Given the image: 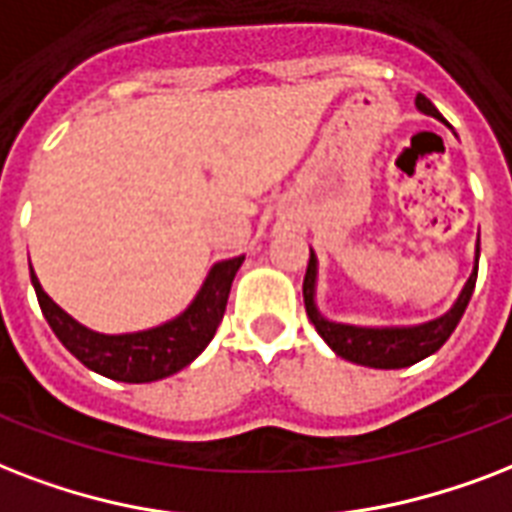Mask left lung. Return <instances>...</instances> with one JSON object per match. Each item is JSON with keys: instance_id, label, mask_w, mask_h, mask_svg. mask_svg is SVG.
<instances>
[{"instance_id": "8db88e82", "label": "left lung", "mask_w": 512, "mask_h": 512, "mask_svg": "<svg viewBox=\"0 0 512 512\" xmlns=\"http://www.w3.org/2000/svg\"><path fill=\"white\" fill-rule=\"evenodd\" d=\"M417 109L427 117L443 120V114L435 109L425 95H417ZM478 256L481 248L475 245L473 272L467 277L465 288L459 291L449 310L438 318L417 323V326H355V323H339V320L326 318L318 307V253L310 248V264L304 275V307L310 315V323L318 328L323 342L339 355V358L358 363L368 368H406L419 360L430 358L446 344L454 328L462 320L467 310V301L473 296L475 277H478Z\"/></svg>"}]
</instances>
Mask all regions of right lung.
Listing matches in <instances>:
<instances>
[{"instance_id":"obj_1","label":"right lung","mask_w":512,"mask_h":512,"mask_svg":"<svg viewBox=\"0 0 512 512\" xmlns=\"http://www.w3.org/2000/svg\"><path fill=\"white\" fill-rule=\"evenodd\" d=\"M243 261L245 256L216 261L184 312H178L176 318L165 320L160 326L130 334H101L82 326L47 296L34 269L31 285L37 291L39 307L53 334L82 366L114 382L146 384L178 374L211 344L227 310L232 280Z\"/></svg>"}]
</instances>
